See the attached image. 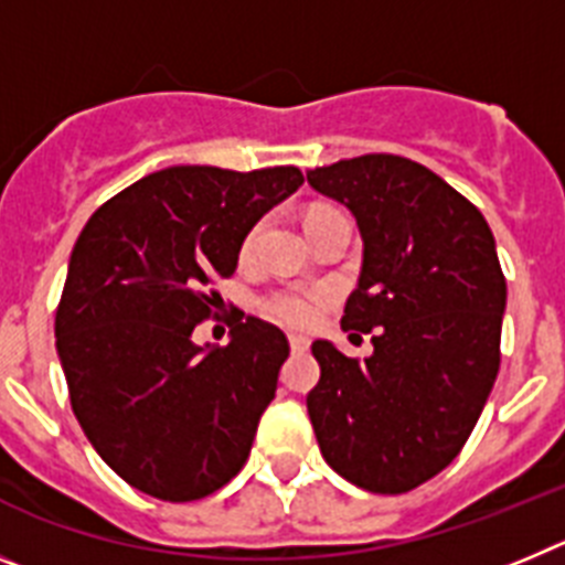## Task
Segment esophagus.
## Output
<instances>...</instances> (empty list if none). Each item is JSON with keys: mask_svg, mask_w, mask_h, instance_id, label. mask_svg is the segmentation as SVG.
Masks as SVG:
<instances>
[{"mask_svg": "<svg viewBox=\"0 0 565 565\" xmlns=\"http://www.w3.org/2000/svg\"><path fill=\"white\" fill-rule=\"evenodd\" d=\"M288 344H291L294 353H306L308 348H311V339H308V337H297V333H291V337H288Z\"/></svg>", "mask_w": 565, "mask_h": 565, "instance_id": "esophagus-1", "label": "esophagus"}]
</instances>
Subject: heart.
<instances>
[{"instance_id":"1","label":"heart","mask_w":565,"mask_h":565,"mask_svg":"<svg viewBox=\"0 0 565 565\" xmlns=\"http://www.w3.org/2000/svg\"><path fill=\"white\" fill-rule=\"evenodd\" d=\"M317 212H326V209H317ZM259 232H263V226L257 223V226H252V232L246 234V239H243V257H248V254L254 252ZM257 311L282 328H311L317 326V319L322 317V297H319L317 291H311V288H271V291H266L257 299Z\"/></svg>"}]
</instances>
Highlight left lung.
I'll return each mask as SVG.
<instances>
[{"label":"left lung","instance_id":"left-lung-1","mask_svg":"<svg viewBox=\"0 0 565 565\" xmlns=\"http://www.w3.org/2000/svg\"><path fill=\"white\" fill-rule=\"evenodd\" d=\"M351 209L364 239L344 331L373 333L351 359L313 342L319 382L308 416L344 481L402 495L450 467L501 367L507 277L483 214L402 154H359L308 172Z\"/></svg>","mask_w":565,"mask_h":565}]
</instances>
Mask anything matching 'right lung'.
<instances>
[{
  "label": "right lung",
  "instance_id": "obj_1",
  "mask_svg": "<svg viewBox=\"0 0 565 565\" xmlns=\"http://www.w3.org/2000/svg\"><path fill=\"white\" fill-rule=\"evenodd\" d=\"M302 181L297 167H169L109 198L78 234L56 351L84 436L129 487L186 503L246 463L286 333L243 311L221 348L203 351L192 331L217 317L214 282L232 277L254 223Z\"/></svg>",
  "mask_w": 565,
  "mask_h": 565
}]
</instances>
